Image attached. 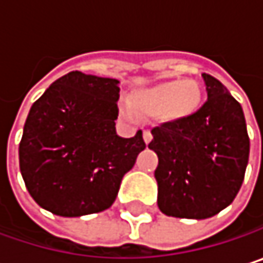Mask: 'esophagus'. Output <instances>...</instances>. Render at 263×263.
<instances>
[{"instance_id": "esophagus-1", "label": "esophagus", "mask_w": 263, "mask_h": 263, "mask_svg": "<svg viewBox=\"0 0 263 263\" xmlns=\"http://www.w3.org/2000/svg\"><path fill=\"white\" fill-rule=\"evenodd\" d=\"M143 138H144V143L146 144H149L151 143V140H152V134L149 131H144L143 132Z\"/></svg>"}]
</instances>
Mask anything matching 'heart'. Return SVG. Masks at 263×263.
I'll return each instance as SVG.
<instances>
[{
    "label": "heart",
    "mask_w": 263,
    "mask_h": 263,
    "mask_svg": "<svg viewBox=\"0 0 263 263\" xmlns=\"http://www.w3.org/2000/svg\"><path fill=\"white\" fill-rule=\"evenodd\" d=\"M202 89L195 80H169L132 92L129 103L120 106V112L129 119L137 114L161 112L164 120H181L192 116L201 105Z\"/></svg>",
    "instance_id": "1"
}]
</instances>
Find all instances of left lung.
Returning <instances> with one entry per match:
<instances>
[{"instance_id": "8db88e82", "label": "left lung", "mask_w": 263, "mask_h": 263, "mask_svg": "<svg viewBox=\"0 0 263 263\" xmlns=\"http://www.w3.org/2000/svg\"><path fill=\"white\" fill-rule=\"evenodd\" d=\"M207 102L192 116L152 129L158 155V207L174 218L205 219L233 202L250 155L243 111L218 79L202 74Z\"/></svg>"}]
</instances>
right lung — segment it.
<instances>
[{
	"instance_id": "add662e5",
	"label": "right lung",
	"mask_w": 263,
	"mask_h": 263,
	"mask_svg": "<svg viewBox=\"0 0 263 263\" xmlns=\"http://www.w3.org/2000/svg\"><path fill=\"white\" fill-rule=\"evenodd\" d=\"M119 80L71 71L31 105L20 143V169L31 198L67 218L112 205L123 175L146 147L143 132H116Z\"/></svg>"
}]
</instances>
